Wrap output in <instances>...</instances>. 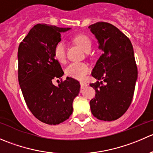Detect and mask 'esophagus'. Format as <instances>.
Instances as JSON below:
<instances>
[{"instance_id": "34e87169", "label": "esophagus", "mask_w": 153, "mask_h": 153, "mask_svg": "<svg viewBox=\"0 0 153 153\" xmlns=\"http://www.w3.org/2000/svg\"><path fill=\"white\" fill-rule=\"evenodd\" d=\"M80 84H81V88H83L84 86H86V85H87V84H86V82H84V81H81V82H80Z\"/></svg>"}]
</instances>
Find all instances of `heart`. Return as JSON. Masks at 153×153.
Instances as JSON below:
<instances>
[{
  "label": "heart",
  "mask_w": 153,
  "mask_h": 153,
  "mask_svg": "<svg viewBox=\"0 0 153 153\" xmlns=\"http://www.w3.org/2000/svg\"><path fill=\"white\" fill-rule=\"evenodd\" d=\"M74 41L78 45L82 48L86 52H89L92 47V41L90 38L85 35H78L74 38ZM53 54L55 59L60 63L66 61V47L65 44L62 41L58 42L55 46ZM89 67L87 64L83 62L71 63L66 69V75L71 78L78 80H83L86 75L89 73Z\"/></svg>",
  "instance_id": "b5f03b06"
}]
</instances>
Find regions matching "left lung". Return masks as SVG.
Listing matches in <instances>:
<instances>
[{
    "instance_id": "1",
    "label": "left lung",
    "mask_w": 153,
    "mask_h": 153,
    "mask_svg": "<svg viewBox=\"0 0 153 153\" xmlns=\"http://www.w3.org/2000/svg\"><path fill=\"white\" fill-rule=\"evenodd\" d=\"M89 29L103 51L92 72L98 81L89 84L95 90L89 102L91 112L101 121H115L126 112L133 98L138 78L133 47L129 38L109 23H95Z\"/></svg>"
}]
</instances>
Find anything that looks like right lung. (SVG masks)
Masks as SVG:
<instances>
[{
    "instance_id": "add662e5",
    "label": "right lung",
    "mask_w": 153,
    "mask_h": 153,
    "mask_svg": "<svg viewBox=\"0 0 153 153\" xmlns=\"http://www.w3.org/2000/svg\"><path fill=\"white\" fill-rule=\"evenodd\" d=\"M60 28L46 24L34 26L18 47V81L29 109L41 122L56 125L72 113L74 98L80 92V83L67 77L53 84L64 75L53 49L61 41Z\"/></svg>"
}]
</instances>
